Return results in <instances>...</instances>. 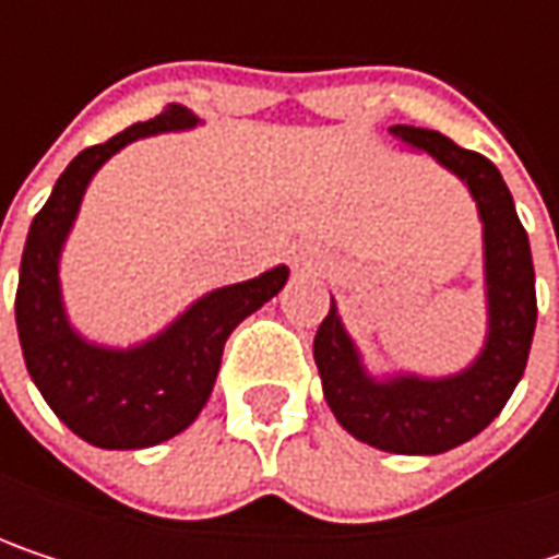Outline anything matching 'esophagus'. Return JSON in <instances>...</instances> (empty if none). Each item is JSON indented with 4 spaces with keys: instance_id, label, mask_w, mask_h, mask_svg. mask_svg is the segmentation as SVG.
<instances>
[{
    "instance_id": "obj_1",
    "label": "esophagus",
    "mask_w": 559,
    "mask_h": 559,
    "mask_svg": "<svg viewBox=\"0 0 559 559\" xmlns=\"http://www.w3.org/2000/svg\"><path fill=\"white\" fill-rule=\"evenodd\" d=\"M330 269V255L320 249V246H304L294 252V272L297 275H307V278H317Z\"/></svg>"
}]
</instances>
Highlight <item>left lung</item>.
I'll list each match as a JSON object with an SVG mask.
<instances>
[{"label": "left lung", "instance_id": "obj_1", "mask_svg": "<svg viewBox=\"0 0 559 559\" xmlns=\"http://www.w3.org/2000/svg\"><path fill=\"white\" fill-rule=\"evenodd\" d=\"M391 135L401 152L433 158L450 170L476 203L483 223L486 340L476 359L450 376L376 372L330 297V313L313 336V362L323 397L346 433L385 453L437 456L483 433L521 382L537 323L534 262L511 190L489 158L430 129L394 126Z\"/></svg>", "mask_w": 559, "mask_h": 559}]
</instances>
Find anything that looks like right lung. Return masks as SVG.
I'll return each instance as SVG.
<instances>
[{"mask_svg": "<svg viewBox=\"0 0 559 559\" xmlns=\"http://www.w3.org/2000/svg\"><path fill=\"white\" fill-rule=\"evenodd\" d=\"M197 126L200 119L187 106H170L80 152L57 177L25 239L15 326L28 376L57 417L99 450H145L187 430L213 394L229 333L265 307L290 275L287 265H275L259 278L213 287L132 346H106L73 326L60 287V255L90 180L126 145Z\"/></svg>", "mask_w": 559, "mask_h": 559, "instance_id": "add662e5", "label": "right lung"}]
</instances>
